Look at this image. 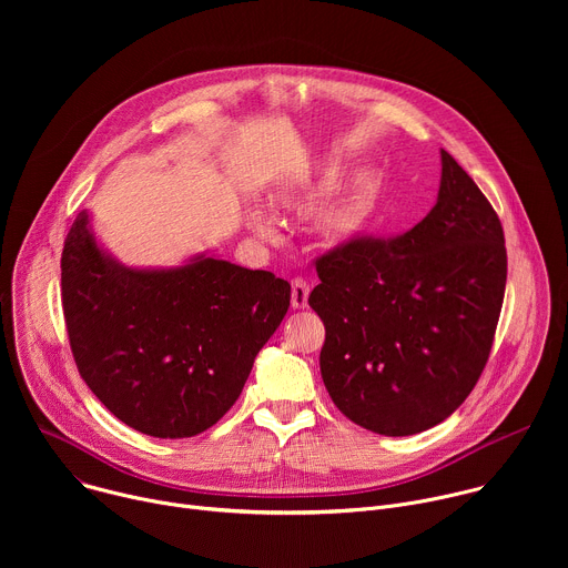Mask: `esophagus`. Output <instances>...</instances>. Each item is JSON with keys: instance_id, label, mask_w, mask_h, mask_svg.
Here are the masks:
<instances>
[{"instance_id": "34e87169", "label": "esophagus", "mask_w": 568, "mask_h": 568, "mask_svg": "<svg viewBox=\"0 0 568 568\" xmlns=\"http://www.w3.org/2000/svg\"><path fill=\"white\" fill-rule=\"evenodd\" d=\"M307 296H310V285L303 278H294L292 281V307L303 310L307 305Z\"/></svg>"}]
</instances>
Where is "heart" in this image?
Segmentation results:
<instances>
[{
  "label": "heart",
  "mask_w": 568,
  "mask_h": 568,
  "mask_svg": "<svg viewBox=\"0 0 568 568\" xmlns=\"http://www.w3.org/2000/svg\"><path fill=\"white\" fill-rule=\"evenodd\" d=\"M339 180H342L339 169H326L314 180L298 186L296 191H287V193L278 195V202L281 204H316L339 184ZM371 211H373V200H371L368 189L366 186L355 189L353 193L342 197L337 204H333L326 213L321 215V220H318L321 233L333 242L351 240L366 226ZM247 224L258 237H265V240L276 237L274 222L267 217V213H263L258 209L247 211Z\"/></svg>",
  "instance_id": "obj_1"
}]
</instances>
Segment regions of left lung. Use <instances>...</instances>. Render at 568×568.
Returning <instances> with one entry per match:
<instances>
[{
  "label": "left lung",
  "instance_id": "obj_1",
  "mask_svg": "<svg viewBox=\"0 0 568 568\" xmlns=\"http://www.w3.org/2000/svg\"><path fill=\"white\" fill-rule=\"evenodd\" d=\"M436 206L397 237H353L316 258L307 303L326 326L321 377L337 409L382 436L449 418L488 364L508 256L504 226L440 150Z\"/></svg>",
  "mask_w": 568,
  "mask_h": 568
}]
</instances>
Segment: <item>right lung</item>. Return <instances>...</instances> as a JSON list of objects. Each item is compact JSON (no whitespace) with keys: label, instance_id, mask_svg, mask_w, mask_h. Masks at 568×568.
Returning <instances> with one entry per match:
<instances>
[{"label":"right lung","instance_id":"obj_1","mask_svg":"<svg viewBox=\"0 0 568 568\" xmlns=\"http://www.w3.org/2000/svg\"><path fill=\"white\" fill-rule=\"evenodd\" d=\"M60 270L80 377L152 438L213 427L290 307L287 281L204 254L173 270L125 267L97 245L88 211L67 233Z\"/></svg>","mask_w":568,"mask_h":568}]
</instances>
